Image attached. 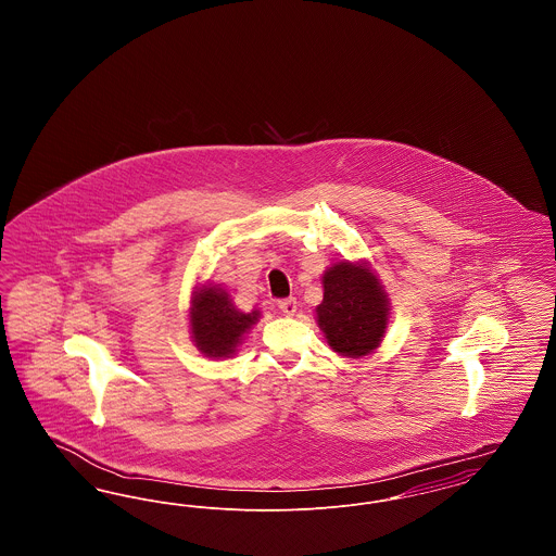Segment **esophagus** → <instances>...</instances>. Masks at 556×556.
I'll use <instances>...</instances> for the list:
<instances>
[{"instance_id": "34e87169", "label": "esophagus", "mask_w": 556, "mask_h": 556, "mask_svg": "<svg viewBox=\"0 0 556 556\" xmlns=\"http://www.w3.org/2000/svg\"><path fill=\"white\" fill-rule=\"evenodd\" d=\"M279 311L283 313V315H295V311H298V304H295V298H286V300H279Z\"/></svg>"}]
</instances>
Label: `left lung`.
Segmentation results:
<instances>
[{
  "mask_svg": "<svg viewBox=\"0 0 556 556\" xmlns=\"http://www.w3.org/2000/svg\"><path fill=\"white\" fill-rule=\"evenodd\" d=\"M317 318L329 345L344 356L372 352L388 325V298L363 266L340 263L323 275Z\"/></svg>",
  "mask_w": 556,
  "mask_h": 556,
  "instance_id": "1",
  "label": "left lung"
}]
</instances>
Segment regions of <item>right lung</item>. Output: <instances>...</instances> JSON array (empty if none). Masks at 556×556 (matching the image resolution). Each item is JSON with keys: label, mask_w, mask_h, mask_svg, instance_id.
Listing matches in <instances>:
<instances>
[{"label": "right lung", "mask_w": 556, "mask_h": 556, "mask_svg": "<svg viewBox=\"0 0 556 556\" xmlns=\"http://www.w3.org/2000/svg\"><path fill=\"white\" fill-rule=\"evenodd\" d=\"M258 320V311L243 315L236 311L227 291L204 286L193 298L191 333L200 352L206 356H229L236 352L241 336Z\"/></svg>", "instance_id": "obj_1"}]
</instances>
